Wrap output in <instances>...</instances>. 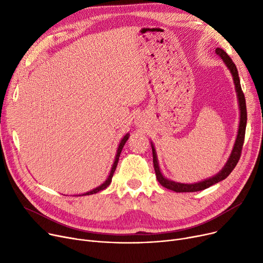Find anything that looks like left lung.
I'll use <instances>...</instances> for the list:
<instances>
[{"mask_svg": "<svg viewBox=\"0 0 263 263\" xmlns=\"http://www.w3.org/2000/svg\"><path fill=\"white\" fill-rule=\"evenodd\" d=\"M215 53L218 55V57L223 60L224 64L228 68V70L230 71L233 80V84L234 87H236V92H237V99L239 103V109H240V122H239V129H238V134L236 137V142H234L233 148L231 150V154L223 166V168L220 170L216 175L206 178L202 181L195 182V183H181V182H176L173 180H170L166 177H165L160 168V164L157 156V151L155 148L154 143L151 142V148H153V157H154V166H155V172L158 181L160 182L161 185L164 187H166L168 190H172L177 193H183V192H197L201 191L204 189H208L209 186L224 180L226 179L229 174L233 171V168L236 167L237 163L239 162V159L241 157V151H242V146L244 143V136H245V129H246V120H247V113H246V103H245V97L241 88L240 84V78L238 73V69L236 65L233 64L232 60L228 57V54L220 48L215 49Z\"/></svg>", "mask_w": 263, "mask_h": 263, "instance_id": "1", "label": "left lung"}]
</instances>
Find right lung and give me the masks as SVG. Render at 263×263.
Instances as JSON below:
<instances>
[{
    "mask_svg": "<svg viewBox=\"0 0 263 263\" xmlns=\"http://www.w3.org/2000/svg\"><path fill=\"white\" fill-rule=\"evenodd\" d=\"M129 137H130V134H129V133H127V134L124 135V136L122 137V139H121V141H120V143H119V145H118L117 151H116V157H115L114 163H113V165H112V168H110L109 175H108V177L105 179V181H104L102 184H100L99 186H97V187L92 189L91 191L86 192V193H83V194L76 195V196H83V195H91V194H96V193H98V192H100V191H102V190L106 189V187L110 184V182H112V178H113L114 172H115V170H116V167H117V163H118V160H119V157H120V154H121V150H122V148H123L124 144H126V142L128 141Z\"/></svg>",
    "mask_w": 263,
    "mask_h": 263,
    "instance_id": "add662e5",
    "label": "right lung"
}]
</instances>
